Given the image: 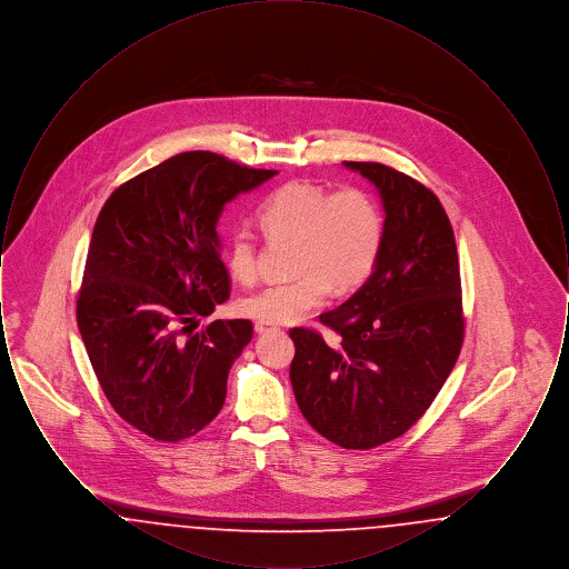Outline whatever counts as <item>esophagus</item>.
<instances>
[{
  "label": "esophagus",
  "mask_w": 569,
  "mask_h": 569,
  "mask_svg": "<svg viewBox=\"0 0 569 569\" xmlns=\"http://www.w3.org/2000/svg\"><path fill=\"white\" fill-rule=\"evenodd\" d=\"M253 328H256V332H258V335H264V332H271V330H274V326L269 325V322H256Z\"/></svg>",
  "instance_id": "34e87169"
}]
</instances>
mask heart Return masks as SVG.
<instances>
[{"label": "heart", "mask_w": 569, "mask_h": 569, "mask_svg": "<svg viewBox=\"0 0 569 569\" xmlns=\"http://www.w3.org/2000/svg\"><path fill=\"white\" fill-rule=\"evenodd\" d=\"M260 223L271 239L297 241L298 279L272 283L241 300L244 316L292 325L325 305L330 288H358L378 262L383 243V213L376 198L358 188L330 191L309 181H292L262 202ZM226 264L234 279L251 283L258 274V244L249 230H234Z\"/></svg>", "instance_id": "1"}]
</instances>
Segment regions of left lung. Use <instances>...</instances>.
<instances>
[{
    "mask_svg": "<svg viewBox=\"0 0 569 569\" xmlns=\"http://www.w3.org/2000/svg\"><path fill=\"white\" fill-rule=\"evenodd\" d=\"M376 186L383 243L369 279L320 322L335 343L292 328L290 367L305 420L328 441L369 450L406 433L433 403L462 346L457 241L433 191L376 162H343Z\"/></svg>",
    "mask_w": 569,
    "mask_h": 569,
    "instance_id": "obj_1",
    "label": "left lung"
}]
</instances>
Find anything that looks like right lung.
Masks as SVG:
<instances>
[{"label": "right lung", "mask_w": 569, "mask_h": 569, "mask_svg": "<svg viewBox=\"0 0 569 569\" xmlns=\"http://www.w3.org/2000/svg\"><path fill=\"white\" fill-rule=\"evenodd\" d=\"M277 170L186 151L110 193L93 226L77 322L112 409L158 441L204 429L223 407L249 320H216L230 297L217 232L223 207Z\"/></svg>", "instance_id": "right-lung-1"}]
</instances>
